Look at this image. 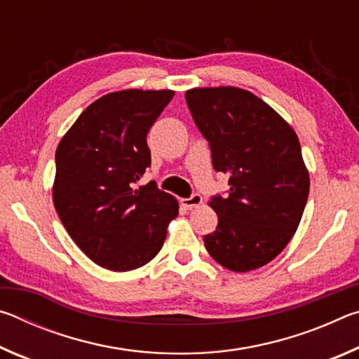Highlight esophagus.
<instances>
[{
	"label": "esophagus",
	"mask_w": 359,
	"mask_h": 359,
	"mask_svg": "<svg viewBox=\"0 0 359 359\" xmlns=\"http://www.w3.org/2000/svg\"><path fill=\"white\" fill-rule=\"evenodd\" d=\"M201 203H203V196H201V194H199V193H193L191 196L182 199V204H184L187 209L198 208V205L201 204Z\"/></svg>",
	"instance_id": "34e87169"
}]
</instances>
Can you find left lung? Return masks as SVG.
<instances>
[{
    "label": "left lung",
    "mask_w": 359,
    "mask_h": 359,
    "mask_svg": "<svg viewBox=\"0 0 359 359\" xmlns=\"http://www.w3.org/2000/svg\"><path fill=\"white\" fill-rule=\"evenodd\" d=\"M185 100L209 142L212 166L229 175L226 196L210 198L218 224L204 245L229 271L258 269L287 247L306 208L309 172L299 139L247 90L193 88Z\"/></svg>",
    "instance_id": "1"
}]
</instances>
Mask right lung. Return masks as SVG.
<instances>
[{
  "label": "right lung",
  "instance_id": "right-lung-1",
  "mask_svg": "<svg viewBox=\"0 0 359 359\" xmlns=\"http://www.w3.org/2000/svg\"><path fill=\"white\" fill-rule=\"evenodd\" d=\"M174 92L123 90L92 102L60 141L53 204L77 247L115 272L154 259L179 214L154 180L136 188L150 166L147 133Z\"/></svg>",
  "mask_w": 359,
  "mask_h": 359
}]
</instances>
